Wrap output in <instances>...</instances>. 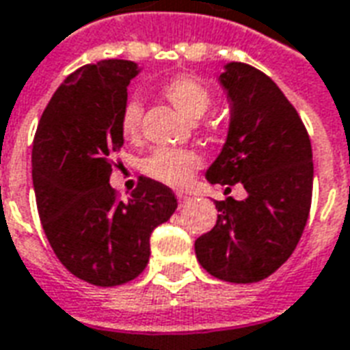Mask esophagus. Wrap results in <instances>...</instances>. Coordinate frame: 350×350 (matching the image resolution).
Here are the masks:
<instances>
[{
  "mask_svg": "<svg viewBox=\"0 0 350 350\" xmlns=\"http://www.w3.org/2000/svg\"><path fill=\"white\" fill-rule=\"evenodd\" d=\"M177 200L180 201V203H186V201H190V196H185V193H178Z\"/></svg>",
  "mask_w": 350,
  "mask_h": 350,
  "instance_id": "obj_1",
  "label": "esophagus"
}]
</instances>
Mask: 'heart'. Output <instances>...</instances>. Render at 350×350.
I'll return each mask as SVG.
<instances>
[{
    "label": "heart",
    "instance_id": "heart-1",
    "mask_svg": "<svg viewBox=\"0 0 350 350\" xmlns=\"http://www.w3.org/2000/svg\"><path fill=\"white\" fill-rule=\"evenodd\" d=\"M162 93L175 106L178 113L190 121H198L205 116L213 102L211 91L201 81L190 76H177L165 81ZM139 122H142V106L139 102L130 100L124 106L121 117L122 136L134 139L139 134ZM201 164H203L201 154L192 149H158L147 158L145 173L162 185L183 188L192 180L193 173L200 170Z\"/></svg>",
    "mask_w": 350,
    "mask_h": 350
}]
</instances>
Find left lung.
<instances>
[{
    "instance_id": "1",
    "label": "left lung",
    "mask_w": 350,
    "mask_h": 350,
    "mask_svg": "<svg viewBox=\"0 0 350 350\" xmlns=\"http://www.w3.org/2000/svg\"><path fill=\"white\" fill-rule=\"evenodd\" d=\"M218 83L228 94L229 129L205 177L211 185L241 183L248 196L214 201L218 220L196 241V256L218 280L261 282L289 259L310 216V136L282 89L261 70L231 61Z\"/></svg>"
}]
</instances>
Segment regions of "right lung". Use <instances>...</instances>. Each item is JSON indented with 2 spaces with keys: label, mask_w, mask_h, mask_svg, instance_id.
<instances>
[{
  "label": "right lung",
  "mask_w": 350,
  "mask_h": 350,
  "mask_svg": "<svg viewBox=\"0 0 350 350\" xmlns=\"http://www.w3.org/2000/svg\"><path fill=\"white\" fill-rule=\"evenodd\" d=\"M134 61L104 59L68 76L40 117L31 152L37 208L63 267L98 287L137 278L152 229L172 218L175 193L142 177L129 201L109 186L111 154L124 144L121 117Z\"/></svg>",
  "instance_id": "1"
}]
</instances>
